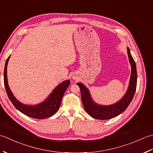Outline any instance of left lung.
Listing matches in <instances>:
<instances>
[{
  "instance_id": "8db88e82",
  "label": "left lung",
  "mask_w": 153,
  "mask_h": 153,
  "mask_svg": "<svg viewBox=\"0 0 153 153\" xmlns=\"http://www.w3.org/2000/svg\"><path fill=\"white\" fill-rule=\"evenodd\" d=\"M128 54L129 62L131 66V75L128 89L123 98L114 105L110 106H100L97 105L91 98L88 89L83 84L77 83V85L79 87L81 90V98L83 105L85 111L93 118L98 120H108L115 118L122 114L128 108L129 104L134 98L136 87H137V69L136 64L130 53L129 48Z\"/></svg>"
}]
</instances>
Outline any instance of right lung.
Listing matches in <instances>:
<instances>
[{"mask_svg":"<svg viewBox=\"0 0 153 153\" xmlns=\"http://www.w3.org/2000/svg\"><path fill=\"white\" fill-rule=\"evenodd\" d=\"M10 56L6 59L5 63L4 70V83L8 98L10 100L13 105L22 113L33 118L43 119L54 115L59 108L64 94L68 86L70 85V80L64 81V82L58 85L52 92L50 96L48 97V99L45 100L43 102L39 104V105L35 106L23 105L15 98L8 87L6 68H7V64Z\"/></svg>","mask_w":153,"mask_h":153,"instance_id":"right-lung-1","label":"right lung"}]
</instances>
